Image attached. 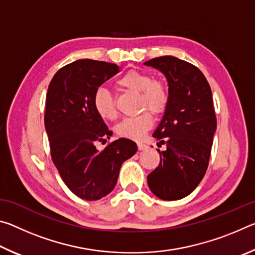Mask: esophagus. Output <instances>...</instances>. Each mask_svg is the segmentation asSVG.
I'll return each mask as SVG.
<instances>
[{
    "label": "esophagus",
    "mask_w": 255,
    "mask_h": 255,
    "mask_svg": "<svg viewBox=\"0 0 255 255\" xmlns=\"http://www.w3.org/2000/svg\"><path fill=\"white\" fill-rule=\"evenodd\" d=\"M137 147H138V149H139V150H145V149H147V145H145L143 143H138L137 144Z\"/></svg>",
    "instance_id": "1"
}]
</instances>
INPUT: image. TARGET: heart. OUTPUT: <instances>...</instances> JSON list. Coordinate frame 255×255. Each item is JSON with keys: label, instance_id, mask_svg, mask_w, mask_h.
Wrapping results in <instances>:
<instances>
[{"label": "heart", "instance_id": "b5f03b06", "mask_svg": "<svg viewBox=\"0 0 255 255\" xmlns=\"http://www.w3.org/2000/svg\"><path fill=\"white\" fill-rule=\"evenodd\" d=\"M118 86L132 92H139V106L141 109L148 108L155 115H159L166 109L169 103V89L165 82L158 77H153L148 72L129 70L117 81ZM93 107L97 114L103 119L112 120L117 117L115 99L108 90L99 88L93 96ZM153 126V116L149 111H144L135 117H129L116 126L119 136L129 139L139 140L146 131Z\"/></svg>", "mask_w": 255, "mask_h": 255}]
</instances>
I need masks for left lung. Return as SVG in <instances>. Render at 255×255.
Listing matches in <instances>:
<instances>
[{"label": "left lung", "instance_id": "1", "mask_svg": "<svg viewBox=\"0 0 255 255\" xmlns=\"http://www.w3.org/2000/svg\"><path fill=\"white\" fill-rule=\"evenodd\" d=\"M144 64L161 71L169 83V103L153 135L166 150L158 149L161 161L147 183L161 199L179 200L197 188L208 167L217 127L213 94L202 72L185 60L161 56Z\"/></svg>", "mask_w": 255, "mask_h": 255}]
</instances>
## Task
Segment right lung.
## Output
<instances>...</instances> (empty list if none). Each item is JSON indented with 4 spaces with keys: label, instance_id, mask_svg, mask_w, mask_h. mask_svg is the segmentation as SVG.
I'll use <instances>...</instances> for the list:
<instances>
[{
    "label": "right lung",
    "instance_id": "1",
    "mask_svg": "<svg viewBox=\"0 0 255 255\" xmlns=\"http://www.w3.org/2000/svg\"><path fill=\"white\" fill-rule=\"evenodd\" d=\"M118 72L116 64L79 59L60 68L47 91L45 127L51 159L68 189L84 200L110 193L122 164L137 150L127 138L108 143L102 150L96 147L112 131L94 110V92Z\"/></svg>",
    "mask_w": 255,
    "mask_h": 255
}]
</instances>
